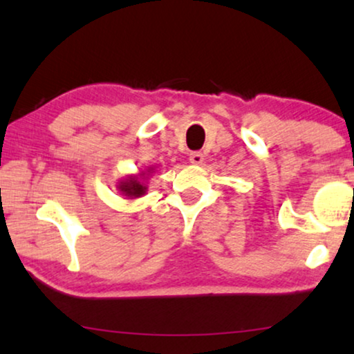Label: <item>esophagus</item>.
Listing matches in <instances>:
<instances>
[{
    "instance_id": "esophagus-1",
    "label": "esophagus",
    "mask_w": 354,
    "mask_h": 354,
    "mask_svg": "<svg viewBox=\"0 0 354 354\" xmlns=\"http://www.w3.org/2000/svg\"><path fill=\"white\" fill-rule=\"evenodd\" d=\"M189 160H190V164L200 165L201 162H203V154H201L200 151H194V153L189 154Z\"/></svg>"
}]
</instances>
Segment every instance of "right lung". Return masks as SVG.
Masks as SVG:
<instances>
[{
  "label": "right lung",
  "mask_w": 354,
  "mask_h": 354,
  "mask_svg": "<svg viewBox=\"0 0 354 354\" xmlns=\"http://www.w3.org/2000/svg\"><path fill=\"white\" fill-rule=\"evenodd\" d=\"M120 189L127 195V197H140V195H143L145 190H147V187L142 186V184L137 181V178H131L127 179L126 183H121Z\"/></svg>",
  "instance_id": "obj_1"
}]
</instances>
